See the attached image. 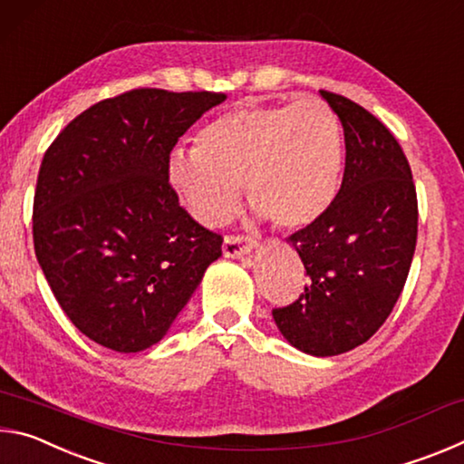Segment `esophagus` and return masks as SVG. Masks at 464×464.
<instances>
[{"label":"esophagus","instance_id":"obj_1","mask_svg":"<svg viewBox=\"0 0 464 464\" xmlns=\"http://www.w3.org/2000/svg\"><path fill=\"white\" fill-rule=\"evenodd\" d=\"M256 247V239L243 237V235H227L223 241L225 257H241L247 256Z\"/></svg>","mask_w":464,"mask_h":464}]
</instances>
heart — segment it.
Instances as JSON below:
<instances>
[{"instance_id":"1","label":"heart","mask_w":464,"mask_h":464,"mask_svg":"<svg viewBox=\"0 0 464 464\" xmlns=\"http://www.w3.org/2000/svg\"><path fill=\"white\" fill-rule=\"evenodd\" d=\"M342 174V127L319 98L246 100L198 132L196 149L168 157V184L196 221L223 225L239 184L278 229L315 223L334 202Z\"/></svg>"}]
</instances>
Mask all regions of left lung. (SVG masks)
<instances>
[{"label": "left lung", "instance_id": "obj_1", "mask_svg": "<svg viewBox=\"0 0 464 464\" xmlns=\"http://www.w3.org/2000/svg\"><path fill=\"white\" fill-rule=\"evenodd\" d=\"M321 96L343 127L342 186L315 223L288 237L309 282L272 315L295 348L324 358L371 340L391 315L418 241V194L392 132L356 102Z\"/></svg>", "mask_w": 464, "mask_h": 464}]
</instances>
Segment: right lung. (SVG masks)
<instances>
[{
    "label": "right lung",
    "mask_w": 464,
    "mask_h": 464,
    "mask_svg": "<svg viewBox=\"0 0 464 464\" xmlns=\"http://www.w3.org/2000/svg\"><path fill=\"white\" fill-rule=\"evenodd\" d=\"M227 96L139 88L102 100L43 157L33 207L36 260L72 324L108 350L161 340L223 237L168 184L178 139Z\"/></svg>",
    "instance_id": "obj_1"
}]
</instances>
